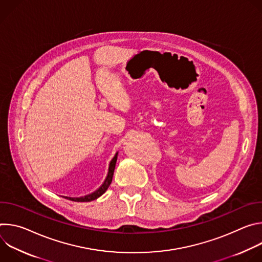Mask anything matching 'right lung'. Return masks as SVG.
<instances>
[{
	"mask_svg": "<svg viewBox=\"0 0 262 262\" xmlns=\"http://www.w3.org/2000/svg\"><path fill=\"white\" fill-rule=\"evenodd\" d=\"M117 155L113 158V160L111 161L110 163V167H108V172H107V176L104 180V182L102 183V185L100 186V188L98 190H96L94 193L90 194V195H87V196H84V197H80V198H70V197H65L66 199H69L71 201H76V202H90V201H93L95 199H97L98 197H100L110 186L111 182H112V179H113V174H114V170H115V166H116V162H117Z\"/></svg>",
	"mask_w": 262,
	"mask_h": 262,
	"instance_id": "right-lung-1",
	"label": "right lung"
}]
</instances>
